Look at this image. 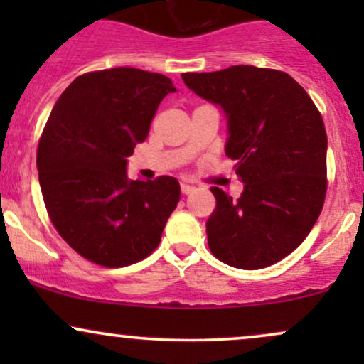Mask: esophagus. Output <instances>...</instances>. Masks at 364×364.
I'll use <instances>...</instances> for the list:
<instances>
[{"label": "esophagus", "instance_id": "esophagus-1", "mask_svg": "<svg viewBox=\"0 0 364 364\" xmlns=\"http://www.w3.org/2000/svg\"><path fill=\"white\" fill-rule=\"evenodd\" d=\"M193 190H195L193 186L186 185V183H181V193H183V195H190V193H193Z\"/></svg>", "mask_w": 364, "mask_h": 364}]
</instances>
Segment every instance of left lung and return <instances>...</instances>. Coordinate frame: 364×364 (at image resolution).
<instances>
[{"mask_svg": "<svg viewBox=\"0 0 364 364\" xmlns=\"http://www.w3.org/2000/svg\"><path fill=\"white\" fill-rule=\"evenodd\" d=\"M188 89L228 116L225 156L245 183L237 200L210 188L208 248L220 262L257 270L310 235L327 193V133L320 111L291 75L250 65L183 73Z\"/></svg>", "mask_w": 364, "mask_h": 364, "instance_id": "obj_1", "label": "left lung"}]
</instances>
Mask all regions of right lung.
Here are the masks:
<instances>
[{"label": "right lung", "mask_w": 364, "mask_h": 364, "mask_svg": "<svg viewBox=\"0 0 364 364\" xmlns=\"http://www.w3.org/2000/svg\"><path fill=\"white\" fill-rule=\"evenodd\" d=\"M174 90L164 75L119 66L80 75L54 104L37 147L41 191L56 231L92 263L132 265L161 243L179 183L132 181L127 157Z\"/></svg>", "instance_id": "add662e5"}]
</instances>
